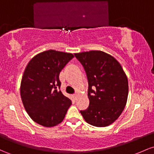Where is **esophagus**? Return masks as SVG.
I'll use <instances>...</instances> for the list:
<instances>
[{"mask_svg":"<svg viewBox=\"0 0 154 154\" xmlns=\"http://www.w3.org/2000/svg\"><path fill=\"white\" fill-rule=\"evenodd\" d=\"M73 96V98L74 99H75V100L77 99V95H76V94H73V96Z\"/></svg>","mask_w":154,"mask_h":154,"instance_id":"obj_1","label":"esophagus"}]
</instances>
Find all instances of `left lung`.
<instances>
[{
	"instance_id": "8db88e82",
	"label": "left lung",
	"mask_w": 154,
	"mask_h": 154,
	"mask_svg": "<svg viewBox=\"0 0 154 154\" xmlns=\"http://www.w3.org/2000/svg\"><path fill=\"white\" fill-rule=\"evenodd\" d=\"M88 82L89 106L80 113L88 124L104 127L121 116L127 102L129 85L121 64L102 51L75 53Z\"/></svg>"
}]
</instances>
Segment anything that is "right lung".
Here are the masks:
<instances>
[{
  "label": "right lung",
  "instance_id": "add662e5",
  "mask_svg": "<svg viewBox=\"0 0 154 154\" xmlns=\"http://www.w3.org/2000/svg\"><path fill=\"white\" fill-rule=\"evenodd\" d=\"M74 58L72 53L47 50L30 60L23 74L20 95L30 118L51 127L62 122L72 101L62 94L59 74Z\"/></svg>",
  "mask_w": 154,
  "mask_h": 154
}]
</instances>
